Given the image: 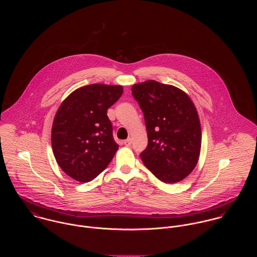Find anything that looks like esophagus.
<instances>
[{"label":"esophagus","mask_w":257,"mask_h":257,"mask_svg":"<svg viewBox=\"0 0 257 257\" xmlns=\"http://www.w3.org/2000/svg\"><path fill=\"white\" fill-rule=\"evenodd\" d=\"M132 139H127V140H125L124 142H123V145L125 146V147H131V145H132Z\"/></svg>","instance_id":"1"}]
</instances>
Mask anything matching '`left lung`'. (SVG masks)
Returning a JSON list of instances; mask_svg holds the SVG:
<instances>
[{
	"label": "left lung",
	"instance_id": "1",
	"mask_svg": "<svg viewBox=\"0 0 257 257\" xmlns=\"http://www.w3.org/2000/svg\"><path fill=\"white\" fill-rule=\"evenodd\" d=\"M132 93L147 125L144 164L164 183L182 181L196 167L201 151V123L194 103L181 89L154 80L135 84Z\"/></svg>",
	"mask_w": 257,
	"mask_h": 257
}]
</instances>
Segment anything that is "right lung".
<instances>
[{
  "label": "right lung",
  "instance_id": "add662e5",
  "mask_svg": "<svg viewBox=\"0 0 257 257\" xmlns=\"http://www.w3.org/2000/svg\"><path fill=\"white\" fill-rule=\"evenodd\" d=\"M122 86L91 84L73 91L59 106L51 146L59 167L74 180L89 182L109 165L118 146L107 110L122 95Z\"/></svg>",
  "mask_w": 257,
  "mask_h": 257
}]
</instances>
